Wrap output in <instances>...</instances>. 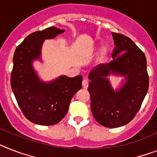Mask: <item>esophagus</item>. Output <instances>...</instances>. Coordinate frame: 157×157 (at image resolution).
I'll use <instances>...</instances> for the list:
<instances>
[{
	"instance_id": "1",
	"label": "esophagus",
	"mask_w": 157,
	"mask_h": 157,
	"mask_svg": "<svg viewBox=\"0 0 157 157\" xmlns=\"http://www.w3.org/2000/svg\"><path fill=\"white\" fill-rule=\"evenodd\" d=\"M82 86H83V88H84V89H86L87 88L89 87V81H87V80H85H85H83Z\"/></svg>"
}]
</instances>
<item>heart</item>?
I'll use <instances>...</instances> for the list:
<instances>
[{"mask_svg":"<svg viewBox=\"0 0 157 157\" xmlns=\"http://www.w3.org/2000/svg\"><path fill=\"white\" fill-rule=\"evenodd\" d=\"M107 49L106 48H103V49L101 50V60H104L105 59V57L107 56Z\"/></svg>","mask_w":157,"mask_h":157,"instance_id":"b5f03b06","label":"heart"}]
</instances>
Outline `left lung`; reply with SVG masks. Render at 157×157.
I'll list each match as a JSON object with an SVG mask.
<instances>
[{
	"label": "left lung",
	"mask_w": 157,
	"mask_h": 157,
	"mask_svg": "<svg viewBox=\"0 0 157 157\" xmlns=\"http://www.w3.org/2000/svg\"><path fill=\"white\" fill-rule=\"evenodd\" d=\"M116 47L113 60L101 64L89 75L91 110L96 121L107 128L125 125L135 117L148 92L149 78L145 55L129 37L113 33ZM126 76V83L114 91L107 76Z\"/></svg>",
	"instance_id": "obj_1"
}]
</instances>
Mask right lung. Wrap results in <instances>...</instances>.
I'll return each instance as SVG.
<instances>
[{"label":"right lung","mask_w":157,"mask_h":157,"mask_svg":"<svg viewBox=\"0 0 157 157\" xmlns=\"http://www.w3.org/2000/svg\"><path fill=\"white\" fill-rule=\"evenodd\" d=\"M64 29L50 27L34 32L17 47L11 72V87L20 109L31 122L53 125L66 115L72 97L82 88V76H61L49 83L38 78L32 62L40 56L45 39H52Z\"/></svg>","instance_id":"right-lung-1"}]
</instances>
